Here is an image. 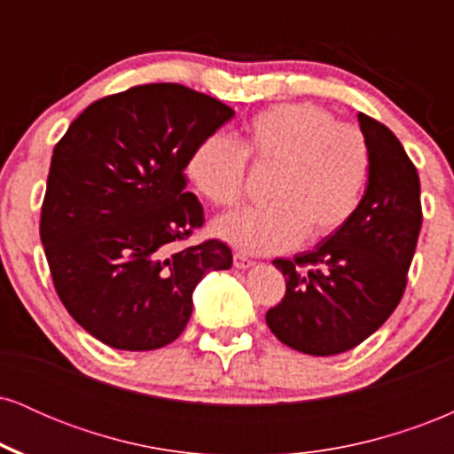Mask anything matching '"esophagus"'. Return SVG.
<instances>
[{"instance_id": "esophagus-1", "label": "esophagus", "mask_w": 454, "mask_h": 454, "mask_svg": "<svg viewBox=\"0 0 454 454\" xmlns=\"http://www.w3.org/2000/svg\"><path fill=\"white\" fill-rule=\"evenodd\" d=\"M234 267L241 269V270L252 269V267H254V260L245 258V256H241V254H234Z\"/></svg>"}]
</instances>
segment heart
<instances>
[{
  "instance_id": "b5f03b06",
  "label": "heart",
  "mask_w": 454,
  "mask_h": 454,
  "mask_svg": "<svg viewBox=\"0 0 454 454\" xmlns=\"http://www.w3.org/2000/svg\"><path fill=\"white\" fill-rule=\"evenodd\" d=\"M273 168L267 207L217 217L211 232L245 254L288 252L307 237L320 241L346 226L361 207L372 175V153L358 128L337 123L314 104H278L254 114L241 145L211 134L185 161L196 194L215 207L243 196L245 166Z\"/></svg>"
}]
</instances>
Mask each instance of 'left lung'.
I'll use <instances>...</instances> for the list:
<instances>
[{
	"mask_svg": "<svg viewBox=\"0 0 454 454\" xmlns=\"http://www.w3.org/2000/svg\"><path fill=\"white\" fill-rule=\"evenodd\" d=\"M372 153L361 207L309 252L273 264L286 278L267 325L281 343L311 356L352 350L378 331L403 296L419 241L420 179L387 126L358 113Z\"/></svg>",
	"mask_w": 454,
	"mask_h": 454,
	"instance_id": "8db88e82",
	"label": "left lung"
}]
</instances>
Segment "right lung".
<instances>
[{
  "mask_svg": "<svg viewBox=\"0 0 454 454\" xmlns=\"http://www.w3.org/2000/svg\"><path fill=\"white\" fill-rule=\"evenodd\" d=\"M234 111L176 82H151L90 104L55 145L40 222L61 303L117 350H158L184 333L192 294L231 247L176 249L200 228L185 161Z\"/></svg>",
  "mask_w": 454,
  "mask_h": 454,
  "instance_id": "add662e5",
  "label": "right lung"
}]
</instances>
